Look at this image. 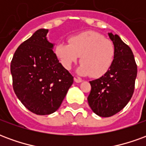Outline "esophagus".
Wrapping results in <instances>:
<instances>
[{
  "label": "esophagus",
  "mask_w": 146,
  "mask_h": 146,
  "mask_svg": "<svg viewBox=\"0 0 146 146\" xmlns=\"http://www.w3.org/2000/svg\"><path fill=\"white\" fill-rule=\"evenodd\" d=\"M74 81L76 83H81L83 80L81 79H80V78H76V77H74Z\"/></svg>",
  "instance_id": "obj_1"
}]
</instances>
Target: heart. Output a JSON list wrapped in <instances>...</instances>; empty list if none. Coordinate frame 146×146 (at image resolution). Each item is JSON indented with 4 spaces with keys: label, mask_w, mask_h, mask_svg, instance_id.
I'll return each mask as SVG.
<instances>
[{
    "label": "heart",
    "mask_w": 146,
    "mask_h": 146,
    "mask_svg": "<svg viewBox=\"0 0 146 146\" xmlns=\"http://www.w3.org/2000/svg\"><path fill=\"white\" fill-rule=\"evenodd\" d=\"M69 42H60L54 49L65 69L70 70L81 55V64L76 70L80 75L99 77L110 70L115 50L113 43L104 36L95 31H86L71 36Z\"/></svg>",
    "instance_id": "b5f03b06"
}]
</instances>
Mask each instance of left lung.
<instances>
[{
  "instance_id": "1",
  "label": "left lung",
  "mask_w": 146,
  "mask_h": 146,
  "mask_svg": "<svg viewBox=\"0 0 146 146\" xmlns=\"http://www.w3.org/2000/svg\"><path fill=\"white\" fill-rule=\"evenodd\" d=\"M114 46L112 66L104 75L90 81L88 97L92 111L102 117H110L122 110L131 100L137 76V65L131 49L117 34L108 33Z\"/></svg>"
}]
</instances>
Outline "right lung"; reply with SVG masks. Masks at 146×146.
Masks as SVG:
<instances>
[{"label":"right lung","mask_w":146,"mask_h":146,"mask_svg":"<svg viewBox=\"0 0 146 146\" xmlns=\"http://www.w3.org/2000/svg\"><path fill=\"white\" fill-rule=\"evenodd\" d=\"M48 30H36L21 44L11 62L13 89L27 110L48 115L60 107L73 83V76L59 62Z\"/></svg>","instance_id":"right-lung-1"}]
</instances>
